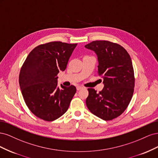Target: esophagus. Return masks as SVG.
<instances>
[{
  "label": "esophagus",
  "mask_w": 158,
  "mask_h": 158,
  "mask_svg": "<svg viewBox=\"0 0 158 158\" xmlns=\"http://www.w3.org/2000/svg\"><path fill=\"white\" fill-rule=\"evenodd\" d=\"M82 88H83V87L81 86V85H77V86H76V89H77L78 91L80 90L81 89H82Z\"/></svg>",
  "instance_id": "obj_1"
}]
</instances>
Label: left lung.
I'll return each instance as SVG.
<instances>
[{"label":"left lung","instance_id":"left-lung-1","mask_svg":"<svg viewBox=\"0 0 158 158\" xmlns=\"http://www.w3.org/2000/svg\"><path fill=\"white\" fill-rule=\"evenodd\" d=\"M85 47L97 55L98 73L104 84L99 93L88 89L86 106L95 116L112 120L125 111L132 97L135 76L131 56L122 46L108 41H94Z\"/></svg>","mask_w":158,"mask_h":158}]
</instances>
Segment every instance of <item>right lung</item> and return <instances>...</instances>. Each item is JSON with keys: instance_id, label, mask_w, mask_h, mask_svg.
Wrapping results in <instances>:
<instances>
[{"instance_id": "add662e5", "label": "right lung", "mask_w": 158, "mask_h": 158, "mask_svg": "<svg viewBox=\"0 0 158 158\" xmlns=\"http://www.w3.org/2000/svg\"><path fill=\"white\" fill-rule=\"evenodd\" d=\"M77 44L49 42L33 49L23 63L19 84L23 99L37 117L52 121L67 111L76 92L74 85L57 86V74L64 71Z\"/></svg>"}]
</instances>
